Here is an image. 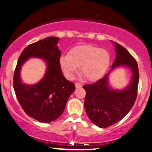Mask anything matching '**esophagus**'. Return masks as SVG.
I'll use <instances>...</instances> for the list:
<instances>
[{
  "instance_id": "34e87169",
  "label": "esophagus",
  "mask_w": 152,
  "mask_h": 152,
  "mask_svg": "<svg viewBox=\"0 0 152 152\" xmlns=\"http://www.w3.org/2000/svg\"><path fill=\"white\" fill-rule=\"evenodd\" d=\"M82 87V84L80 83H75V87L76 88H81Z\"/></svg>"
}]
</instances>
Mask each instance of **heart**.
Returning a JSON list of instances; mask_svg holds the SVG:
<instances>
[{"label": "heart", "instance_id": "obj_1", "mask_svg": "<svg viewBox=\"0 0 152 152\" xmlns=\"http://www.w3.org/2000/svg\"><path fill=\"white\" fill-rule=\"evenodd\" d=\"M110 63L108 50L91 45L73 48L68 56L61 58L60 63L63 72L69 79H72L80 67V72L87 80L96 81L107 71Z\"/></svg>", "mask_w": 152, "mask_h": 152}]
</instances>
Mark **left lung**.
I'll list each match as a JSON object with an SVG mask.
<instances>
[{
  "label": "left lung",
  "mask_w": 152,
  "mask_h": 152,
  "mask_svg": "<svg viewBox=\"0 0 152 152\" xmlns=\"http://www.w3.org/2000/svg\"><path fill=\"white\" fill-rule=\"evenodd\" d=\"M114 44L116 57L112 65V69L123 64L131 68L133 78L130 85L123 91L110 89L107 83L108 72L94 83L83 86L86 91V113L94 124L102 128L111 126L123 119L132 108L137 95L139 83L137 63L126 48L116 42H114Z\"/></svg>",
  "instance_id": "obj_1"
}]
</instances>
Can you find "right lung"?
Masks as SVG:
<instances>
[{"label":"right lung","instance_id":"obj_1","mask_svg":"<svg viewBox=\"0 0 152 152\" xmlns=\"http://www.w3.org/2000/svg\"><path fill=\"white\" fill-rule=\"evenodd\" d=\"M58 41V37H48L27 46L20 54L13 77L15 92L24 112L44 123L54 121L61 115L75 88V84L65 79L62 72ZM29 57H40L48 65L44 78L34 86L24 85L19 75L21 65Z\"/></svg>","mask_w":152,"mask_h":152}]
</instances>
